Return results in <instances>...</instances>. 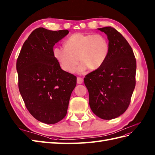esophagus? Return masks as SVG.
Returning a JSON list of instances; mask_svg holds the SVG:
<instances>
[{"instance_id":"esophagus-1","label":"esophagus","mask_w":155,"mask_h":155,"mask_svg":"<svg viewBox=\"0 0 155 155\" xmlns=\"http://www.w3.org/2000/svg\"><path fill=\"white\" fill-rule=\"evenodd\" d=\"M83 81H84V80H83V78H80V77H78L77 78V83L78 84H81Z\"/></svg>"}]
</instances>
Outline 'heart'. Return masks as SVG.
<instances>
[{
    "instance_id": "1",
    "label": "heart",
    "mask_w": 155,
    "mask_h": 155,
    "mask_svg": "<svg viewBox=\"0 0 155 155\" xmlns=\"http://www.w3.org/2000/svg\"><path fill=\"white\" fill-rule=\"evenodd\" d=\"M64 47H55L53 56L61 69L73 73L79 64L77 71L81 73L87 68L96 70L103 66L110 52V44L102 34L76 33L67 38Z\"/></svg>"
}]
</instances>
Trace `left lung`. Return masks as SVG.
I'll return each instance as SVG.
<instances>
[{
	"label": "left lung",
	"instance_id": "obj_1",
	"mask_svg": "<svg viewBox=\"0 0 155 155\" xmlns=\"http://www.w3.org/2000/svg\"><path fill=\"white\" fill-rule=\"evenodd\" d=\"M107 34L110 52L104 64L84 78L89 106L104 120L117 118L126 112L135 87L136 60L130 44L110 26L99 28Z\"/></svg>",
	"mask_w": 155,
	"mask_h": 155
}]
</instances>
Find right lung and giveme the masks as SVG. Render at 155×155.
I'll use <instances>...</instances> for the list:
<instances>
[{
    "label": "right lung",
    "mask_w": 155,
    "mask_h": 155,
    "mask_svg": "<svg viewBox=\"0 0 155 155\" xmlns=\"http://www.w3.org/2000/svg\"><path fill=\"white\" fill-rule=\"evenodd\" d=\"M68 33L67 29H35L17 59L18 87L25 107L45 124H54L64 118L76 85V76L62 70L53 56L54 45Z\"/></svg>",
    "instance_id": "add662e5"
}]
</instances>
